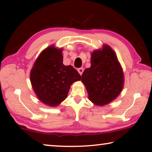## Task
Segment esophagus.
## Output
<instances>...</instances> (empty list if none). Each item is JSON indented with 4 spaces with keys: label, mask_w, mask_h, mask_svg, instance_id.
Instances as JSON below:
<instances>
[{
    "label": "esophagus",
    "mask_w": 152,
    "mask_h": 152,
    "mask_svg": "<svg viewBox=\"0 0 152 152\" xmlns=\"http://www.w3.org/2000/svg\"><path fill=\"white\" fill-rule=\"evenodd\" d=\"M78 72H79V74H80V75H82V73H83L84 72V68H80L78 69Z\"/></svg>",
    "instance_id": "esophagus-1"
}]
</instances>
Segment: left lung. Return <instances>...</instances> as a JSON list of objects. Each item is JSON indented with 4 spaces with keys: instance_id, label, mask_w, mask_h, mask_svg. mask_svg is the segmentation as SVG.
I'll return each instance as SVG.
<instances>
[{
    "instance_id": "8db88e82",
    "label": "left lung",
    "mask_w": 152,
    "mask_h": 152,
    "mask_svg": "<svg viewBox=\"0 0 152 152\" xmlns=\"http://www.w3.org/2000/svg\"><path fill=\"white\" fill-rule=\"evenodd\" d=\"M88 98L96 105L113 101L121 92L124 77L116 54L109 46L92 53L91 66L82 75Z\"/></svg>"
}]
</instances>
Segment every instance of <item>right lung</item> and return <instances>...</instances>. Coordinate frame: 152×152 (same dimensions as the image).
Here are the masks:
<instances>
[{
	"label": "right lung",
	"instance_id": "right-lung-1",
	"mask_svg": "<svg viewBox=\"0 0 152 152\" xmlns=\"http://www.w3.org/2000/svg\"><path fill=\"white\" fill-rule=\"evenodd\" d=\"M62 50L51 46L41 53L31 71L33 88L43 103L55 107L66 99L71 84L81 76L72 66L63 64Z\"/></svg>",
	"mask_w": 152,
	"mask_h": 152
}]
</instances>
